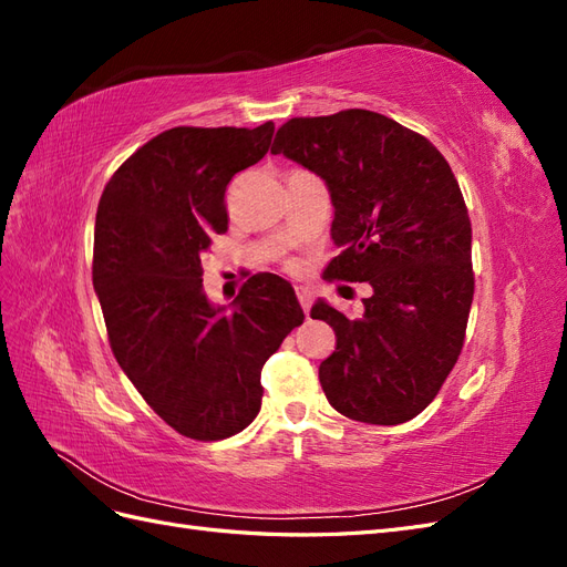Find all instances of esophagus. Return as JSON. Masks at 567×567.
Listing matches in <instances>:
<instances>
[{
  "label": "esophagus",
  "instance_id": "34e87169",
  "mask_svg": "<svg viewBox=\"0 0 567 567\" xmlns=\"http://www.w3.org/2000/svg\"><path fill=\"white\" fill-rule=\"evenodd\" d=\"M296 296H298V300H300V305H302L305 315H310V307H312V300H315L312 288H307V286H296Z\"/></svg>",
  "mask_w": 567,
  "mask_h": 567
}]
</instances>
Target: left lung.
Segmentation results:
<instances>
[{
    "instance_id": "left-lung-1",
    "label": "left lung",
    "mask_w": 567,
    "mask_h": 567,
    "mask_svg": "<svg viewBox=\"0 0 567 567\" xmlns=\"http://www.w3.org/2000/svg\"><path fill=\"white\" fill-rule=\"evenodd\" d=\"M271 153L329 188L340 255L326 279L371 286L357 319L323 298L312 305L336 331L319 367L326 400L352 421H411L454 369L473 302L471 219L450 163L425 136L362 109L288 120Z\"/></svg>"
}]
</instances>
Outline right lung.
<instances>
[{"mask_svg":"<svg viewBox=\"0 0 567 567\" xmlns=\"http://www.w3.org/2000/svg\"><path fill=\"white\" fill-rule=\"evenodd\" d=\"M274 123L173 127L115 169L94 225V290L120 369L192 440L241 433L262 404L260 373L305 321L296 290L255 274L231 305L203 290L200 255L227 231L231 177L265 158Z\"/></svg>","mask_w":567,"mask_h":567,"instance_id":"right-lung-1","label":"right lung"}]
</instances>
